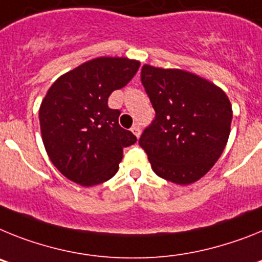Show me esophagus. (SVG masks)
<instances>
[{"mask_svg":"<svg viewBox=\"0 0 262 262\" xmlns=\"http://www.w3.org/2000/svg\"><path fill=\"white\" fill-rule=\"evenodd\" d=\"M132 132H133V134L136 136V137H140L141 136V126L138 124H134L133 126H132Z\"/></svg>","mask_w":262,"mask_h":262,"instance_id":"1","label":"esophagus"}]
</instances>
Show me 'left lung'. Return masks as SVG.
<instances>
[{
    "label": "left lung",
    "mask_w": 262,
    "mask_h": 262,
    "mask_svg": "<svg viewBox=\"0 0 262 262\" xmlns=\"http://www.w3.org/2000/svg\"><path fill=\"white\" fill-rule=\"evenodd\" d=\"M156 118L140 137L151 169L177 185L210 171L231 132L232 106L215 84L183 70L145 64L141 70Z\"/></svg>",
    "instance_id": "8db88e82"
}]
</instances>
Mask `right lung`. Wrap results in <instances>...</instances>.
<instances>
[{
    "label": "right lung",
    "mask_w": 262,
    "mask_h": 262,
    "mask_svg": "<svg viewBox=\"0 0 262 262\" xmlns=\"http://www.w3.org/2000/svg\"><path fill=\"white\" fill-rule=\"evenodd\" d=\"M138 68V60L101 56L62 75L47 91L39 108L43 145L66 178L91 187L117 172L122 149L137 138L120 126V111L109 108L108 97Z\"/></svg>",
    "instance_id": "obj_1"
}]
</instances>
